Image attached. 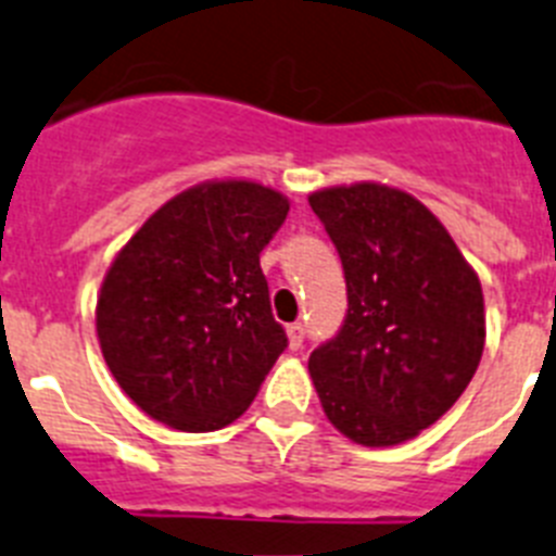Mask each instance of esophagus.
I'll use <instances>...</instances> for the list:
<instances>
[{"instance_id": "34e87169", "label": "esophagus", "mask_w": 556, "mask_h": 556, "mask_svg": "<svg viewBox=\"0 0 556 556\" xmlns=\"http://www.w3.org/2000/svg\"><path fill=\"white\" fill-rule=\"evenodd\" d=\"M302 344H305V325L296 321V325L288 327V346H291V350H299Z\"/></svg>"}]
</instances>
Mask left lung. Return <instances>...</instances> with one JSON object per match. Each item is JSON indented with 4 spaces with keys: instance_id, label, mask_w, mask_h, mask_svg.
Instances as JSON below:
<instances>
[{
    "instance_id": "obj_1",
    "label": "left lung",
    "mask_w": 556,
    "mask_h": 556,
    "mask_svg": "<svg viewBox=\"0 0 556 556\" xmlns=\"http://www.w3.org/2000/svg\"><path fill=\"white\" fill-rule=\"evenodd\" d=\"M346 277V318L307 369L327 419L364 447L408 442L462 397L484 352V293L439 218L378 181L307 195Z\"/></svg>"
}]
</instances>
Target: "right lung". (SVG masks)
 Wrapping results in <instances>:
<instances>
[{"mask_svg":"<svg viewBox=\"0 0 556 556\" xmlns=\"http://www.w3.org/2000/svg\"><path fill=\"white\" fill-rule=\"evenodd\" d=\"M291 204L249 178L173 195L105 271L98 338L111 375L148 417L204 433L235 422L288 346L260 251Z\"/></svg>","mask_w":556,"mask_h":556,"instance_id":"add662e5","label":"right lung"}]
</instances>
